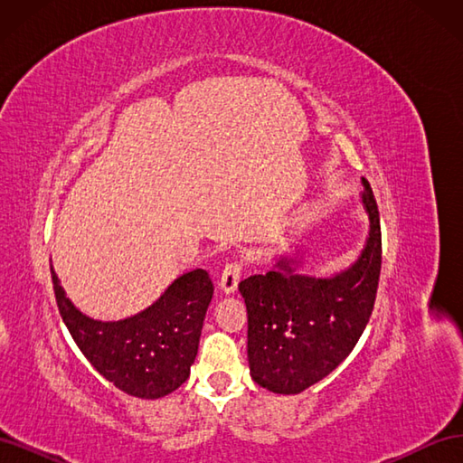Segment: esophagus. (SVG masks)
Returning <instances> with one entry per match:
<instances>
[{
    "instance_id": "esophagus-1",
    "label": "esophagus",
    "mask_w": 463,
    "mask_h": 463,
    "mask_svg": "<svg viewBox=\"0 0 463 463\" xmlns=\"http://www.w3.org/2000/svg\"><path fill=\"white\" fill-rule=\"evenodd\" d=\"M241 270H243L241 262H237V260L226 262V266H223V270H222V276H220V282H218V286L223 293H233L237 289V284H240V278H241Z\"/></svg>"
}]
</instances>
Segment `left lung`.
<instances>
[{
    "label": "left lung",
    "mask_w": 463,
    "mask_h": 463,
    "mask_svg": "<svg viewBox=\"0 0 463 463\" xmlns=\"http://www.w3.org/2000/svg\"><path fill=\"white\" fill-rule=\"evenodd\" d=\"M361 204L369 237L359 259L334 276L299 274L301 260L279 257L266 274L245 278L247 357L253 381L276 394H299L352 354L374 307L383 262L381 216L369 181Z\"/></svg>",
    "instance_id": "left-lung-1"
}]
</instances>
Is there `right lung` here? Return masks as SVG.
Returning <instances> with one entry per match:
<instances>
[{
	"mask_svg": "<svg viewBox=\"0 0 463 463\" xmlns=\"http://www.w3.org/2000/svg\"><path fill=\"white\" fill-rule=\"evenodd\" d=\"M52 282L69 334L90 365L116 388L156 400L187 381L214 293L206 270L179 276L145 311L109 322L82 315L65 296L53 269Z\"/></svg>",
	"mask_w": 463,
	"mask_h": 463,
	"instance_id": "1",
	"label": "right lung"
}]
</instances>
